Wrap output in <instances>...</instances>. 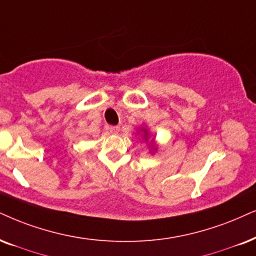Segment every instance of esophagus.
I'll use <instances>...</instances> for the list:
<instances>
[{
    "label": "esophagus",
    "mask_w": 256,
    "mask_h": 256,
    "mask_svg": "<svg viewBox=\"0 0 256 256\" xmlns=\"http://www.w3.org/2000/svg\"><path fill=\"white\" fill-rule=\"evenodd\" d=\"M108 131L111 132L112 134H117L119 131H120V128L119 126H110L108 128Z\"/></svg>",
    "instance_id": "obj_1"
}]
</instances>
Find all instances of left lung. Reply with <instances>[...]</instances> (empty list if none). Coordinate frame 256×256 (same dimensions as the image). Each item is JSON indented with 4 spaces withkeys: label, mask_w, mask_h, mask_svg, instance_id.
<instances>
[{
    "label": "left lung",
    "mask_w": 256,
    "mask_h": 256,
    "mask_svg": "<svg viewBox=\"0 0 256 256\" xmlns=\"http://www.w3.org/2000/svg\"><path fill=\"white\" fill-rule=\"evenodd\" d=\"M144 132H145V136H144V138H145V137H148V132H146V131H144ZM151 142H152V140H151Z\"/></svg>",
    "instance_id": "obj_1"
}]
</instances>
